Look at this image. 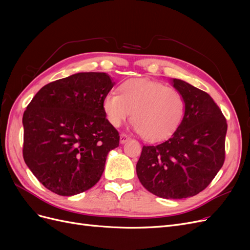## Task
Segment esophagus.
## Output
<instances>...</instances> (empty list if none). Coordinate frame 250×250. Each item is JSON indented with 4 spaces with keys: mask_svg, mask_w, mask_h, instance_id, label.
<instances>
[{
    "mask_svg": "<svg viewBox=\"0 0 250 250\" xmlns=\"http://www.w3.org/2000/svg\"><path fill=\"white\" fill-rule=\"evenodd\" d=\"M128 140H129V137H128L127 134H125V133H121V135H120V143H121V144H124V143H126Z\"/></svg>",
    "mask_w": 250,
    "mask_h": 250,
    "instance_id": "1",
    "label": "esophagus"
}]
</instances>
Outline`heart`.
<instances>
[{
    "label": "heart",
    "mask_w": 250,
    "mask_h": 250,
    "mask_svg": "<svg viewBox=\"0 0 250 250\" xmlns=\"http://www.w3.org/2000/svg\"><path fill=\"white\" fill-rule=\"evenodd\" d=\"M103 110L113 127L132 115L134 130L156 142L176 131L186 115V100L178 89L162 82L134 78L122 83L120 94L112 90L104 97Z\"/></svg>",
    "instance_id": "b5f03b06"
}]
</instances>
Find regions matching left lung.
<instances>
[{
    "instance_id": "8db88e82",
    "label": "left lung",
    "mask_w": 250,
    "mask_h": 250,
    "mask_svg": "<svg viewBox=\"0 0 250 250\" xmlns=\"http://www.w3.org/2000/svg\"><path fill=\"white\" fill-rule=\"evenodd\" d=\"M172 84L185 97V118L169 140L143 146L137 174L150 193L183 199L203 191L221 169L228 124L208 93L179 79Z\"/></svg>"
}]
</instances>
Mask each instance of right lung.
Here are the masks:
<instances>
[{"label": "right lung", "mask_w": 250, "mask_h": 250, "mask_svg": "<svg viewBox=\"0 0 250 250\" xmlns=\"http://www.w3.org/2000/svg\"><path fill=\"white\" fill-rule=\"evenodd\" d=\"M115 85L106 73H77L42 87L22 116V156L40 183L73 196L99 181L120 135L103 110Z\"/></svg>", "instance_id": "right-lung-1"}]
</instances>
